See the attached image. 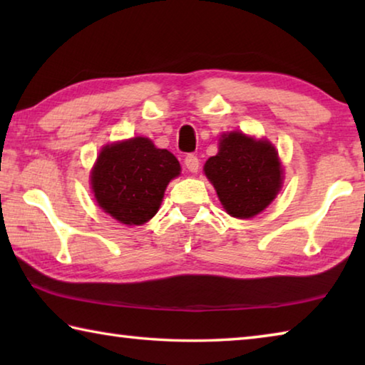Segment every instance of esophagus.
Instances as JSON below:
<instances>
[{"label": "esophagus", "mask_w": 365, "mask_h": 365, "mask_svg": "<svg viewBox=\"0 0 365 365\" xmlns=\"http://www.w3.org/2000/svg\"><path fill=\"white\" fill-rule=\"evenodd\" d=\"M185 168L195 174V172H197V169H200V159H197V156H195V154H188V156L185 158Z\"/></svg>", "instance_id": "obj_1"}]
</instances>
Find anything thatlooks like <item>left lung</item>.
Returning a JSON list of instances; mask_svg holds the SVG:
<instances>
[{
    "label": "left lung",
    "instance_id": "1",
    "mask_svg": "<svg viewBox=\"0 0 365 365\" xmlns=\"http://www.w3.org/2000/svg\"><path fill=\"white\" fill-rule=\"evenodd\" d=\"M205 174L225 211L238 219L262 212L279 195L283 180L275 146L242 132L222 135L219 153L206 160Z\"/></svg>",
    "mask_w": 365,
    "mask_h": 365
}]
</instances>
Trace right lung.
Segmentation results:
<instances>
[{"label": "right lung", "mask_w": 365, "mask_h": 365, "mask_svg": "<svg viewBox=\"0 0 365 365\" xmlns=\"http://www.w3.org/2000/svg\"><path fill=\"white\" fill-rule=\"evenodd\" d=\"M180 174V164L150 138L135 137L106 145L91 170V188L104 212L123 225H141L163 202L169 182Z\"/></svg>", "instance_id": "add662e5"}]
</instances>
